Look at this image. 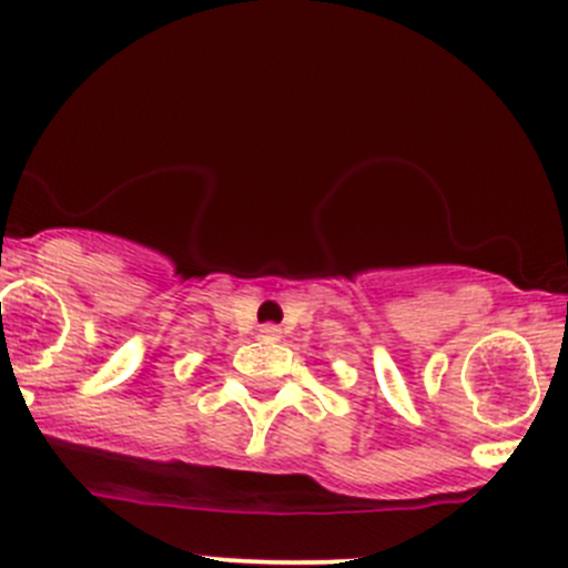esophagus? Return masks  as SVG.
Instances as JSON below:
<instances>
[{
  "mask_svg": "<svg viewBox=\"0 0 568 568\" xmlns=\"http://www.w3.org/2000/svg\"><path fill=\"white\" fill-rule=\"evenodd\" d=\"M280 335H283V329H280L277 324H263L261 326L263 341H280Z\"/></svg>",
  "mask_w": 568,
  "mask_h": 568,
  "instance_id": "esophagus-1",
  "label": "esophagus"
}]
</instances>
